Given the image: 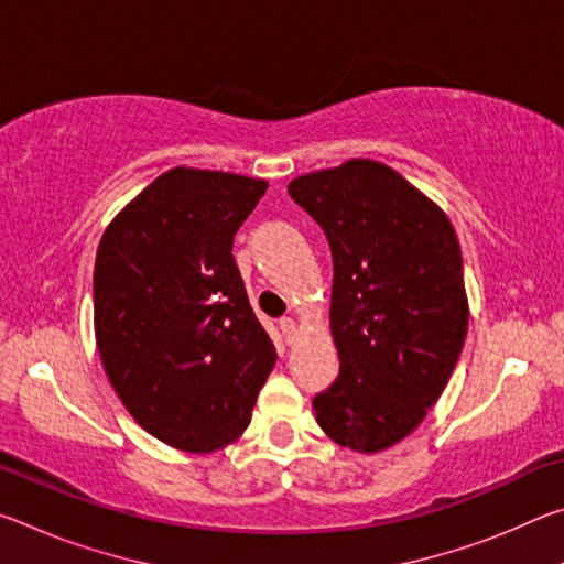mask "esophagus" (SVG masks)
Instances as JSON below:
<instances>
[{
	"label": "esophagus",
	"instance_id": "esophagus-1",
	"mask_svg": "<svg viewBox=\"0 0 564 564\" xmlns=\"http://www.w3.org/2000/svg\"><path fill=\"white\" fill-rule=\"evenodd\" d=\"M279 326H281V330H283L285 343H293L295 333H299V326H295V321H293V318H281Z\"/></svg>",
	"mask_w": 564,
	"mask_h": 564
}]
</instances>
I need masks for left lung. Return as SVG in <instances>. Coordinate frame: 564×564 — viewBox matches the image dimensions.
<instances>
[{
  "label": "left lung",
  "mask_w": 564,
  "mask_h": 564,
  "mask_svg": "<svg viewBox=\"0 0 564 564\" xmlns=\"http://www.w3.org/2000/svg\"><path fill=\"white\" fill-rule=\"evenodd\" d=\"M333 256L330 333L340 370L313 398L333 443L380 453L410 435L443 395L467 318L463 256L451 218L373 159L293 178Z\"/></svg>",
  "instance_id": "left-lung-1"
}]
</instances>
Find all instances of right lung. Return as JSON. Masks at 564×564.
Here are the masks:
<instances>
[{"label": "right lung", "mask_w": 564, "mask_h": 564, "mask_svg": "<svg viewBox=\"0 0 564 564\" xmlns=\"http://www.w3.org/2000/svg\"><path fill=\"white\" fill-rule=\"evenodd\" d=\"M263 178L176 166L107 226L94 263V333L131 417L176 451L241 435L275 348L248 303L234 236Z\"/></svg>", "instance_id": "obj_1"}]
</instances>
